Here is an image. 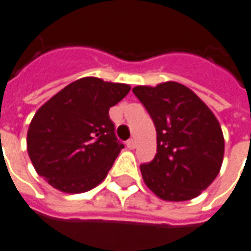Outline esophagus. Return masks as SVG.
Wrapping results in <instances>:
<instances>
[{
    "mask_svg": "<svg viewBox=\"0 0 251 251\" xmlns=\"http://www.w3.org/2000/svg\"><path fill=\"white\" fill-rule=\"evenodd\" d=\"M136 140L134 139H129L127 141H126V146H127V148H130V150H133V148H136Z\"/></svg>",
    "mask_w": 251,
    "mask_h": 251,
    "instance_id": "esophagus-1",
    "label": "esophagus"
}]
</instances>
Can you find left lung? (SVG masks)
Listing matches in <instances>:
<instances>
[{
  "label": "left lung",
  "mask_w": 251,
  "mask_h": 251,
  "mask_svg": "<svg viewBox=\"0 0 251 251\" xmlns=\"http://www.w3.org/2000/svg\"><path fill=\"white\" fill-rule=\"evenodd\" d=\"M156 129V155L140 166L143 180L163 201L197 198L219 175L224 136L219 121L199 97L181 83L136 86Z\"/></svg>",
  "instance_id": "8db88e82"
}]
</instances>
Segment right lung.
Wrapping results in <instances>:
<instances>
[{"label":"right lung","instance_id":"right-lung-1","mask_svg":"<svg viewBox=\"0 0 251 251\" xmlns=\"http://www.w3.org/2000/svg\"><path fill=\"white\" fill-rule=\"evenodd\" d=\"M129 90L126 83L85 76L49 99L27 132V151L37 173L67 194L101 183L124 148L108 111Z\"/></svg>","mask_w":251,"mask_h":251}]
</instances>
